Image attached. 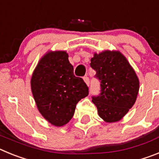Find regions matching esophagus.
Masks as SVG:
<instances>
[{
    "label": "esophagus",
    "mask_w": 159,
    "mask_h": 159,
    "mask_svg": "<svg viewBox=\"0 0 159 159\" xmlns=\"http://www.w3.org/2000/svg\"><path fill=\"white\" fill-rule=\"evenodd\" d=\"M84 82L86 83V84L87 85H89V84H90V80H89V78H88V76H85V77H84Z\"/></svg>",
    "instance_id": "obj_1"
}]
</instances>
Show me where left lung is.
<instances>
[{"mask_svg":"<svg viewBox=\"0 0 159 159\" xmlns=\"http://www.w3.org/2000/svg\"><path fill=\"white\" fill-rule=\"evenodd\" d=\"M100 81V94L92 96L99 117L107 123L119 121L135 102L139 80L127 58L119 51H107L91 59Z\"/></svg>","mask_w":159,"mask_h":159,"instance_id":"obj_1","label":"left lung"}]
</instances>
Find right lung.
<instances>
[{"instance_id": "add662e5", "label": "right lung", "mask_w": 159, "mask_h": 159, "mask_svg": "<svg viewBox=\"0 0 159 159\" xmlns=\"http://www.w3.org/2000/svg\"><path fill=\"white\" fill-rule=\"evenodd\" d=\"M31 89L38 110L56 127L67 124L78 102L88 95L84 80L75 76L65 51L48 52L32 73Z\"/></svg>"}]
</instances>
